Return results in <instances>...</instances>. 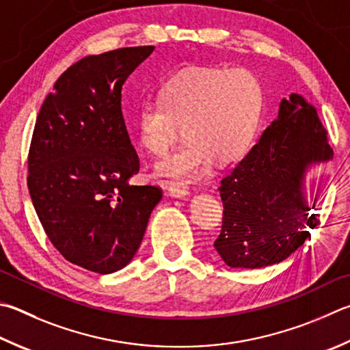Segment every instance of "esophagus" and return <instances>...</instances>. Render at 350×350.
<instances>
[{
    "instance_id": "esophagus-1",
    "label": "esophagus",
    "mask_w": 350,
    "mask_h": 350,
    "mask_svg": "<svg viewBox=\"0 0 350 350\" xmlns=\"http://www.w3.org/2000/svg\"><path fill=\"white\" fill-rule=\"evenodd\" d=\"M165 187L168 188V193L174 197H185L189 194V188L185 185V183L168 182V183H165Z\"/></svg>"
}]
</instances>
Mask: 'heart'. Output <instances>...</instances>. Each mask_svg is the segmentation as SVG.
<instances>
[{"mask_svg": "<svg viewBox=\"0 0 350 350\" xmlns=\"http://www.w3.org/2000/svg\"><path fill=\"white\" fill-rule=\"evenodd\" d=\"M263 110V90L246 68H196L171 79L159 96L139 105V142L165 156L182 136L189 141L157 165V173L196 179L219 163H231L251 147Z\"/></svg>", "mask_w": 350, "mask_h": 350, "instance_id": "heart-1", "label": "heart"}]
</instances>
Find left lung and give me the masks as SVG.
Wrapping results in <instances>:
<instances>
[{
  "label": "left lung",
  "mask_w": 350,
  "mask_h": 350,
  "mask_svg": "<svg viewBox=\"0 0 350 350\" xmlns=\"http://www.w3.org/2000/svg\"><path fill=\"white\" fill-rule=\"evenodd\" d=\"M332 154L314 107L298 94L283 99L278 118L220 182L224 219L214 246L228 266L263 268L304 243L319 221V191L304 196V173Z\"/></svg>",
  "instance_id": "1"
}]
</instances>
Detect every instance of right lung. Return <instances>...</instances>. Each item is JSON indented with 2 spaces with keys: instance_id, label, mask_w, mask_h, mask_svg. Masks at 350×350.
Instances as JSON below:
<instances>
[{
  "instance_id": "add662e5",
  "label": "right lung",
  "mask_w": 350,
  "mask_h": 350,
  "mask_svg": "<svg viewBox=\"0 0 350 350\" xmlns=\"http://www.w3.org/2000/svg\"><path fill=\"white\" fill-rule=\"evenodd\" d=\"M153 46L88 55L55 82L38 113L27 187L49 240L70 263L110 274L135 257L157 185H130L141 161L122 116V85Z\"/></svg>"
}]
</instances>
